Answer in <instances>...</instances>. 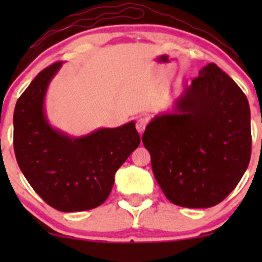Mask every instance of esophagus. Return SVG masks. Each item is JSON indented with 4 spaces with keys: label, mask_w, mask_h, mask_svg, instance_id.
Segmentation results:
<instances>
[{
    "label": "esophagus",
    "mask_w": 262,
    "mask_h": 262,
    "mask_svg": "<svg viewBox=\"0 0 262 262\" xmlns=\"http://www.w3.org/2000/svg\"><path fill=\"white\" fill-rule=\"evenodd\" d=\"M148 122H149V117L145 116V114H143V116H140L139 118H138L137 129L139 133H143V132L145 130V127H146V124H148Z\"/></svg>",
    "instance_id": "34e87169"
}]
</instances>
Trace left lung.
I'll return each mask as SVG.
<instances>
[{
  "label": "left lung",
  "mask_w": 262,
  "mask_h": 262,
  "mask_svg": "<svg viewBox=\"0 0 262 262\" xmlns=\"http://www.w3.org/2000/svg\"><path fill=\"white\" fill-rule=\"evenodd\" d=\"M143 144L167 200L209 208L236 187L251 156L250 107L239 86L210 62L175 102L154 117Z\"/></svg>",
  "instance_id": "8db88e82"
}]
</instances>
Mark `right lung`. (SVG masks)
Here are the masks:
<instances>
[{
  "instance_id": "add662e5",
  "label": "right lung",
  "mask_w": 262,
  "mask_h": 262,
  "mask_svg": "<svg viewBox=\"0 0 262 262\" xmlns=\"http://www.w3.org/2000/svg\"><path fill=\"white\" fill-rule=\"evenodd\" d=\"M61 64L40 71L18 98L13 146L20 171L45 202L61 212H80L107 200L117 170L139 146L140 137L134 122L81 138L54 129L45 116L44 98Z\"/></svg>"
}]
</instances>
